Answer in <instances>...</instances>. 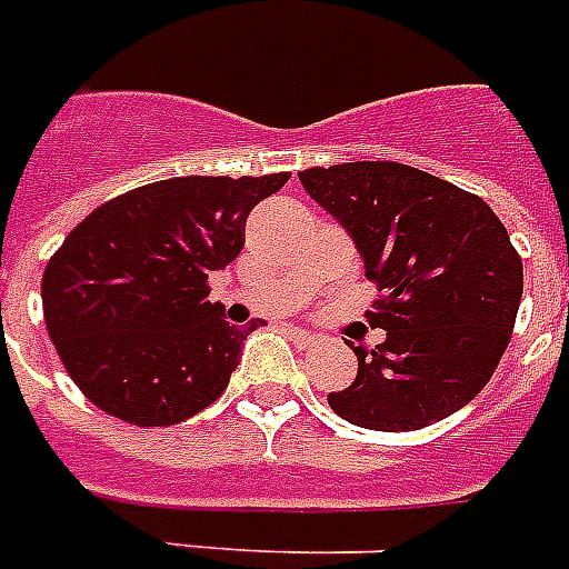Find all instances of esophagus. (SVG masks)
Wrapping results in <instances>:
<instances>
[{"instance_id":"1","label":"esophagus","mask_w":569,"mask_h":569,"mask_svg":"<svg viewBox=\"0 0 569 569\" xmlns=\"http://www.w3.org/2000/svg\"><path fill=\"white\" fill-rule=\"evenodd\" d=\"M288 333H290V339L299 345V348H310V345L319 342V333L305 331V328H288Z\"/></svg>"}]
</instances>
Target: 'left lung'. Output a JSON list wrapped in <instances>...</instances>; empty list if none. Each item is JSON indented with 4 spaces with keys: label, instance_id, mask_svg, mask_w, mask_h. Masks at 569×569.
<instances>
[{
    "label": "left lung",
    "instance_id": "obj_1",
    "mask_svg": "<svg viewBox=\"0 0 569 569\" xmlns=\"http://www.w3.org/2000/svg\"><path fill=\"white\" fill-rule=\"evenodd\" d=\"M305 192L351 236L382 296L386 339L357 353V377L328 402L373 431H415L463 409L507 351L523 267L483 198L423 169L357 160L299 172Z\"/></svg>",
    "mask_w": 569,
    "mask_h": 569
}]
</instances>
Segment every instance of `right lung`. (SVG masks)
<instances>
[{
	"instance_id": "right-lung-1",
	"label": "right lung",
	"mask_w": 569,
	"mask_h": 569,
	"mask_svg": "<svg viewBox=\"0 0 569 569\" xmlns=\"http://www.w3.org/2000/svg\"><path fill=\"white\" fill-rule=\"evenodd\" d=\"M288 172L169 178L111 198L68 232L42 276L51 342L82 395L134 426H174L221 397L247 333L210 302L247 216Z\"/></svg>"
}]
</instances>
